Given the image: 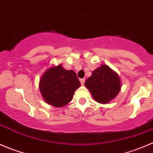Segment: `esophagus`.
I'll use <instances>...</instances> for the list:
<instances>
[{"mask_svg":"<svg viewBox=\"0 0 153 153\" xmlns=\"http://www.w3.org/2000/svg\"><path fill=\"white\" fill-rule=\"evenodd\" d=\"M80 81H81V85H84V82H85V79L84 78H81V79H80Z\"/></svg>","mask_w":153,"mask_h":153,"instance_id":"obj_1","label":"esophagus"}]
</instances>
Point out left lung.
I'll return each mask as SVG.
<instances>
[{
	"label": "left lung",
	"instance_id": "1",
	"mask_svg": "<svg viewBox=\"0 0 153 153\" xmlns=\"http://www.w3.org/2000/svg\"><path fill=\"white\" fill-rule=\"evenodd\" d=\"M84 85L92 94L95 101L108 104L121 90V84L118 74L107 65H101L92 72Z\"/></svg>",
	"mask_w": 153,
	"mask_h": 153
}]
</instances>
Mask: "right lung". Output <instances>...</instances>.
Segmentation results:
<instances>
[{"instance_id":"1","label":"right lung","mask_w":153,"mask_h":153,"mask_svg":"<svg viewBox=\"0 0 153 153\" xmlns=\"http://www.w3.org/2000/svg\"><path fill=\"white\" fill-rule=\"evenodd\" d=\"M80 86L76 73L73 70L64 69L61 64L48 69L39 82L44 101L55 107H61L70 102Z\"/></svg>"}]
</instances>
